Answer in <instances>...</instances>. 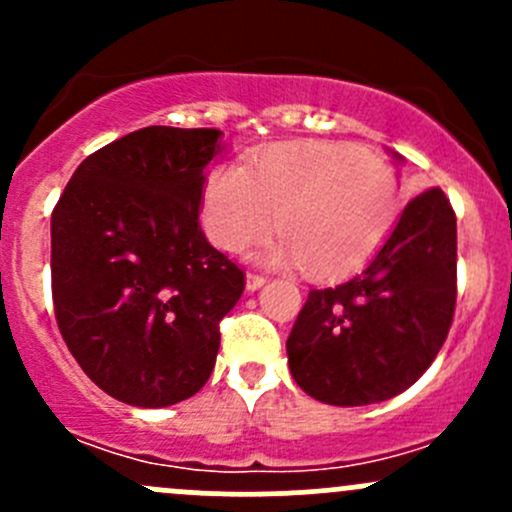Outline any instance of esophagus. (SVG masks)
Masks as SVG:
<instances>
[{"label":"esophagus","instance_id":"34e87169","mask_svg":"<svg viewBox=\"0 0 512 512\" xmlns=\"http://www.w3.org/2000/svg\"><path fill=\"white\" fill-rule=\"evenodd\" d=\"M265 282H267V277L255 275V272H247V277H245V289H247V292H257V289L265 285Z\"/></svg>","mask_w":512,"mask_h":512}]
</instances>
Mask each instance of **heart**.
Segmentation results:
<instances>
[{
	"label": "heart",
	"mask_w": 512,
	"mask_h": 512,
	"mask_svg": "<svg viewBox=\"0 0 512 512\" xmlns=\"http://www.w3.org/2000/svg\"><path fill=\"white\" fill-rule=\"evenodd\" d=\"M203 227L240 255L280 227L267 262L339 275L361 265L396 220V175L384 158L339 141H289L257 153L250 168L223 163L203 183Z\"/></svg>",
	"instance_id": "obj_1"
}]
</instances>
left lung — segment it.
I'll return each mask as SVG.
<instances>
[{
  "instance_id": "8db88e82",
  "label": "left lung",
  "mask_w": 512,
  "mask_h": 512,
  "mask_svg": "<svg viewBox=\"0 0 512 512\" xmlns=\"http://www.w3.org/2000/svg\"><path fill=\"white\" fill-rule=\"evenodd\" d=\"M453 309L456 215L431 188L406 205L356 275L309 292L287 339L292 379L332 406L394 399L436 359Z\"/></svg>"
}]
</instances>
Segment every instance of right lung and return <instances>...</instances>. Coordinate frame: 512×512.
Here are the masks:
<instances>
[{
	"mask_svg": "<svg viewBox=\"0 0 512 512\" xmlns=\"http://www.w3.org/2000/svg\"><path fill=\"white\" fill-rule=\"evenodd\" d=\"M215 128L148 126L76 168L51 215V292L98 389L141 409L198 394L245 277L200 230Z\"/></svg>",
	"mask_w": 512,
	"mask_h": 512,
	"instance_id": "add662e5",
	"label": "right lung"
}]
</instances>
